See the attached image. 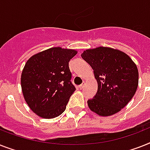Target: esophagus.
Instances as JSON below:
<instances>
[{"instance_id": "34e87169", "label": "esophagus", "mask_w": 150, "mask_h": 150, "mask_svg": "<svg viewBox=\"0 0 150 150\" xmlns=\"http://www.w3.org/2000/svg\"><path fill=\"white\" fill-rule=\"evenodd\" d=\"M84 86H85V82H83L82 84L80 85V86H79V87H80V88H81V89H83V87H84Z\"/></svg>"}]
</instances>
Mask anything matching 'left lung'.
Segmentation results:
<instances>
[{
	"mask_svg": "<svg viewBox=\"0 0 150 150\" xmlns=\"http://www.w3.org/2000/svg\"><path fill=\"white\" fill-rule=\"evenodd\" d=\"M81 57L94 70L98 91L87 100L90 109L101 116L117 113L131 100L137 90L139 73L128 55L118 50L98 47Z\"/></svg>",
	"mask_w": 150,
	"mask_h": 150,
	"instance_id": "8db88e82",
	"label": "left lung"
}]
</instances>
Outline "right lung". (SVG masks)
<instances>
[{"instance_id":"right-lung-1","label":"right lung","mask_w":150,"mask_h":150,"mask_svg":"<svg viewBox=\"0 0 150 150\" xmlns=\"http://www.w3.org/2000/svg\"><path fill=\"white\" fill-rule=\"evenodd\" d=\"M76 54L75 50L54 47L27 61L21 74L22 93L30 108L42 118H55L65 111L76 90L69 68Z\"/></svg>"}]
</instances>
